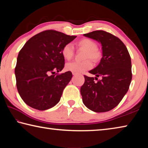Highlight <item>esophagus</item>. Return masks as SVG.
<instances>
[{"mask_svg":"<svg viewBox=\"0 0 148 148\" xmlns=\"http://www.w3.org/2000/svg\"><path fill=\"white\" fill-rule=\"evenodd\" d=\"M72 74H73V75H74V76H76V74H75V73H74V72H72Z\"/></svg>","mask_w":148,"mask_h":148,"instance_id":"obj_1","label":"esophagus"}]
</instances>
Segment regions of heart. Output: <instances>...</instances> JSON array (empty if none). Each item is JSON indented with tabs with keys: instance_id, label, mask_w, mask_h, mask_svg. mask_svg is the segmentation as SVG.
<instances>
[{
	"instance_id": "obj_1",
	"label": "heart",
	"mask_w": 148,
	"mask_h": 148,
	"mask_svg": "<svg viewBox=\"0 0 148 148\" xmlns=\"http://www.w3.org/2000/svg\"><path fill=\"white\" fill-rule=\"evenodd\" d=\"M79 48L86 50L84 59H90L92 61L97 62L101 57V53L97 49V44L95 42L89 38H84L77 43ZM62 56L65 59L70 60L74 56V49L73 45L71 43L65 44L61 51ZM92 62L89 59L84 61H73L66 64V70L74 72L75 74H80L82 72L91 69Z\"/></svg>"
}]
</instances>
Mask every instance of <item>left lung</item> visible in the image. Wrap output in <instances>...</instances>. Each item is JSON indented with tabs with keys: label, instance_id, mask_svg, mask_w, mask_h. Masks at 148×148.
Returning <instances> with one entry per match:
<instances>
[{
	"label": "left lung",
	"instance_id": "8db88e82",
	"mask_svg": "<svg viewBox=\"0 0 148 148\" xmlns=\"http://www.w3.org/2000/svg\"><path fill=\"white\" fill-rule=\"evenodd\" d=\"M84 35L101 44L102 57L98 66L89 71L96 77L84 75L85 82L80 89L82 101L93 112L110 111L129 90L132 79L131 57L123 42L109 32L100 30ZM99 77L101 79L98 80Z\"/></svg>",
	"mask_w": 148,
	"mask_h": 148
}]
</instances>
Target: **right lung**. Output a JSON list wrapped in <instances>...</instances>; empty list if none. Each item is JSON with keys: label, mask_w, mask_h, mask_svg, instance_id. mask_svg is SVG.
Instances as JSON below:
<instances>
[{"label": "right lung", "mask_w": 148, "mask_h": 148, "mask_svg": "<svg viewBox=\"0 0 148 148\" xmlns=\"http://www.w3.org/2000/svg\"><path fill=\"white\" fill-rule=\"evenodd\" d=\"M76 38L47 30L32 36L20 50L15 68L16 86L28 106L46 110L59 102L72 74L70 71L54 74L64 68L62 47Z\"/></svg>", "instance_id": "add662e5"}]
</instances>
